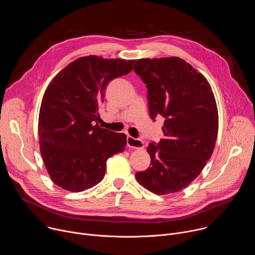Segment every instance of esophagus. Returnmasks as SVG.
Wrapping results in <instances>:
<instances>
[{
  "mask_svg": "<svg viewBox=\"0 0 255 255\" xmlns=\"http://www.w3.org/2000/svg\"><path fill=\"white\" fill-rule=\"evenodd\" d=\"M127 146L134 149H140L143 148V142L141 139L134 138L132 136H127Z\"/></svg>",
  "mask_w": 255,
  "mask_h": 255,
  "instance_id": "34e87169",
  "label": "esophagus"
}]
</instances>
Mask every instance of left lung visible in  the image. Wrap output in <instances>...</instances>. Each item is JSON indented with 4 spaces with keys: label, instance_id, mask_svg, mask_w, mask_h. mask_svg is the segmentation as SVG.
I'll return each instance as SVG.
<instances>
[{
    "label": "left lung",
    "instance_id": "1",
    "mask_svg": "<svg viewBox=\"0 0 255 255\" xmlns=\"http://www.w3.org/2000/svg\"><path fill=\"white\" fill-rule=\"evenodd\" d=\"M134 71L147 88L149 114L164 118L163 138L147 147L150 166L135 173L156 195L180 192L201 173L218 134V109L210 84L179 57L135 60Z\"/></svg>",
    "mask_w": 255,
    "mask_h": 255
}]
</instances>
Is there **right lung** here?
Instances as JSON below:
<instances>
[{
    "label": "right lung",
    "mask_w": 255,
    "mask_h": 255,
    "mask_svg": "<svg viewBox=\"0 0 255 255\" xmlns=\"http://www.w3.org/2000/svg\"><path fill=\"white\" fill-rule=\"evenodd\" d=\"M134 60L84 56L70 62L47 87L40 107L41 155L53 183L83 192L104 178L109 157L123 152L126 135L99 126L106 87L129 74Z\"/></svg>",
    "instance_id": "obj_1"
}]
</instances>
